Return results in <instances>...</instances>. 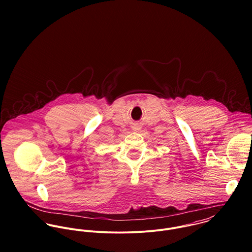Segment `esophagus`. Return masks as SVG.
Listing matches in <instances>:
<instances>
[{"instance_id": "1", "label": "esophagus", "mask_w": 252, "mask_h": 252, "mask_svg": "<svg viewBox=\"0 0 252 252\" xmlns=\"http://www.w3.org/2000/svg\"><path fill=\"white\" fill-rule=\"evenodd\" d=\"M132 128H133V130H134L135 132H139V131L141 130V128H142V127H141V125H140L139 123H136Z\"/></svg>"}]
</instances>
